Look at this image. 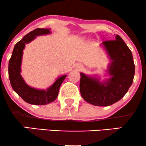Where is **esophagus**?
Returning a JSON list of instances; mask_svg holds the SVG:
<instances>
[{"label":"esophagus","mask_w":146,"mask_h":146,"mask_svg":"<svg viewBox=\"0 0 146 146\" xmlns=\"http://www.w3.org/2000/svg\"><path fill=\"white\" fill-rule=\"evenodd\" d=\"M77 68H78V69H81V68H82V66L81 64H78L77 65Z\"/></svg>","instance_id":"1"}]
</instances>
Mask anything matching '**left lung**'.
<instances>
[{
	"label": "left lung",
	"mask_w": 146,
	"mask_h": 146,
	"mask_svg": "<svg viewBox=\"0 0 146 146\" xmlns=\"http://www.w3.org/2000/svg\"><path fill=\"white\" fill-rule=\"evenodd\" d=\"M110 60L107 72L110 78L101 81L97 76L80 73V89L82 97L88 103L107 106L119 101L131 86L135 75V64L130 48L119 35L115 40L102 43Z\"/></svg>",
	"instance_id": "obj_1"
}]
</instances>
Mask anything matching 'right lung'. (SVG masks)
Masks as SVG:
<instances>
[{"mask_svg": "<svg viewBox=\"0 0 146 146\" xmlns=\"http://www.w3.org/2000/svg\"><path fill=\"white\" fill-rule=\"evenodd\" d=\"M50 33V29L38 28L25 35L23 39L16 43L14 46L12 55L9 61L8 72L11 87L25 102L30 104L46 105L55 101L58 97L62 83L67 76L66 75H64L58 77L51 86L46 90H44L37 89L29 86L27 84L21 75L22 59L25 44L31 42L36 38V36Z\"/></svg>", "mask_w": 146, "mask_h": 146, "instance_id": "obj_1", "label": "right lung"}]
</instances>
